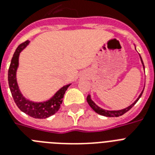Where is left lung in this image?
Masks as SVG:
<instances>
[{"label": "left lung", "mask_w": 155, "mask_h": 155, "mask_svg": "<svg viewBox=\"0 0 155 155\" xmlns=\"http://www.w3.org/2000/svg\"><path fill=\"white\" fill-rule=\"evenodd\" d=\"M140 58H141V61H142V65H143V68H144V69H145L144 63H143V61H142V57L140 56ZM142 92H143V91H142V93L139 95L138 98H137V99L136 100V101H135L132 104H131V105H130L129 107H127V108H124V109H121V110H117V111L104 110V109H103V108H100L99 106H97V104L94 103V102L92 101V100H91V97H90V95H88V96L87 97V103H88V104L90 105V107H91V108H92V109H93V110L96 112V113H98V114H100V115L105 116V117H120V116L123 115V114L126 113V112H128V111L130 110V108H132L133 106L135 104L137 103V101L140 99V97H142Z\"/></svg>", "instance_id": "8db88e82"}]
</instances>
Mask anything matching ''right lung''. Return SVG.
<instances>
[{"mask_svg":"<svg viewBox=\"0 0 155 155\" xmlns=\"http://www.w3.org/2000/svg\"><path fill=\"white\" fill-rule=\"evenodd\" d=\"M29 42H30L29 40L22 42L21 44L18 46L13 54L8 71V86H9V89L12 93L13 101L21 111H22L23 113H26L34 118L45 119V118L49 117L51 116L54 115V113L58 112L60 108V105L62 104V102H63V98L65 94V92L71 84L63 86L62 88H60L56 92L52 98H51L47 101L36 103V102L30 101L23 97L19 90L18 83H17L16 72H17V69L18 67L19 54H20L21 51L29 44Z\"/></svg>","mask_w":155,"mask_h":155,"instance_id":"1","label":"right lung"}]
</instances>
